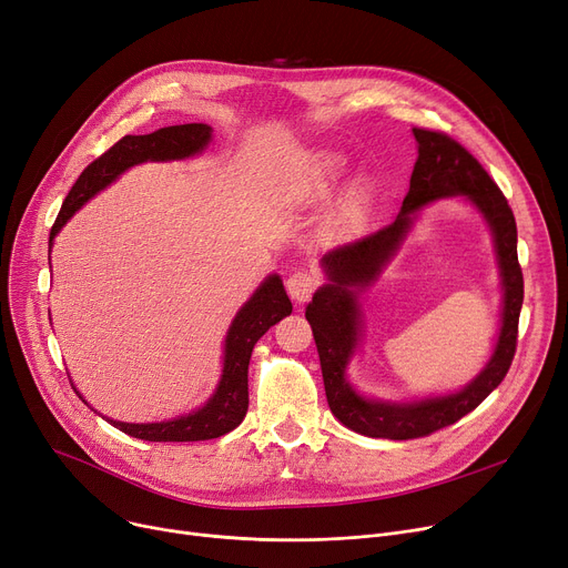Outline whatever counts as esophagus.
Returning <instances> with one entry per match:
<instances>
[{
	"label": "esophagus",
	"mask_w": 568,
	"mask_h": 568,
	"mask_svg": "<svg viewBox=\"0 0 568 568\" xmlns=\"http://www.w3.org/2000/svg\"><path fill=\"white\" fill-rule=\"evenodd\" d=\"M320 285V276L313 272V268H294V272L287 276L285 287L290 292V296L294 302H306L308 296L315 292V287Z\"/></svg>",
	"instance_id": "1"
}]
</instances>
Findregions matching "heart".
I'll list each match as a JSON object with an SVG mask.
<instances>
[{
  "instance_id": "1",
  "label": "heart",
  "mask_w": 568,
  "mask_h": 568,
  "mask_svg": "<svg viewBox=\"0 0 568 568\" xmlns=\"http://www.w3.org/2000/svg\"><path fill=\"white\" fill-rule=\"evenodd\" d=\"M341 172H343L341 159L329 156V154L320 156L315 161V165H313V172H311V191L315 195L326 193V191L332 189V184L336 182V179L341 176ZM364 200H366V193H364L362 186H356L354 191H349L347 200L343 202V216L345 219H356V216H359L362 206H364Z\"/></svg>"
}]
</instances>
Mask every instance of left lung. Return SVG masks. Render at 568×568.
Returning a JSON list of instances; mask_svg holds the SVG:
<instances>
[{"label":"left lung","instance_id":"8db88e82","mask_svg":"<svg viewBox=\"0 0 568 568\" xmlns=\"http://www.w3.org/2000/svg\"><path fill=\"white\" fill-rule=\"evenodd\" d=\"M412 133L419 144V159L414 163L400 214L382 230L326 253L322 266L329 283L315 292L306 308V320L311 322L320 354L326 400H329L334 416L354 433L384 439H416L452 426L497 389L514 362L525 294L523 268L518 264L516 219L499 186L484 165L452 135L416 126ZM449 194H465L480 209L494 230L505 290L503 326L496 352L487 368L458 395L419 404L368 402L356 395L344 377L348 356L361 335L355 294L376 277L383 264L399 247L415 212Z\"/></svg>","mask_w":568,"mask_h":568}]
</instances>
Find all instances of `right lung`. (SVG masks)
<instances>
[{"instance_id": "1", "label": "right lung", "mask_w": 568, "mask_h": 568, "mask_svg": "<svg viewBox=\"0 0 568 568\" xmlns=\"http://www.w3.org/2000/svg\"><path fill=\"white\" fill-rule=\"evenodd\" d=\"M209 140H212V126L206 124H179L146 135H124L105 154L82 170L62 209H59L57 221L50 230V244L57 232L67 225V221L89 197L110 186L129 168L144 161H179L195 156L209 144ZM290 313L292 304L285 294L283 281L276 274L268 276L242 306V311L236 313L230 326L225 338L223 375L214 396L206 400L204 407L161 424L108 422L122 433L146 442H200L234 430L244 422L248 409V362L253 347L268 332V326H274Z\"/></svg>"}]
</instances>
